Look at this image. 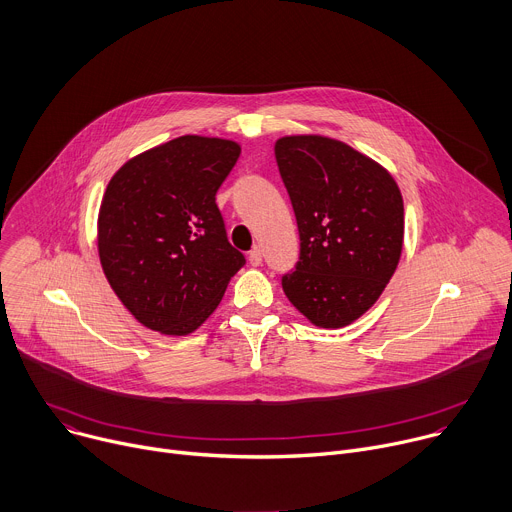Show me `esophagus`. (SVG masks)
I'll return each instance as SVG.
<instances>
[{
  "mask_svg": "<svg viewBox=\"0 0 512 512\" xmlns=\"http://www.w3.org/2000/svg\"><path fill=\"white\" fill-rule=\"evenodd\" d=\"M261 261H263V253H261L259 247H255V249L249 253V263H251L253 267H257V265H261Z\"/></svg>",
  "mask_w": 512,
  "mask_h": 512,
  "instance_id": "1",
  "label": "esophagus"
}]
</instances>
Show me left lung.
<instances>
[{
    "label": "left lung",
    "mask_w": 512,
    "mask_h": 512,
    "mask_svg": "<svg viewBox=\"0 0 512 512\" xmlns=\"http://www.w3.org/2000/svg\"><path fill=\"white\" fill-rule=\"evenodd\" d=\"M275 161L300 232V259L282 288L316 327H347L398 267L402 194L380 163L329 136L277 138Z\"/></svg>",
    "instance_id": "8db88e82"
}]
</instances>
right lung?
<instances>
[{"instance_id": "right-lung-1", "label": "right lung", "mask_w": 512, "mask_h": 512, "mask_svg": "<svg viewBox=\"0 0 512 512\" xmlns=\"http://www.w3.org/2000/svg\"><path fill=\"white\" fill-rule=\"evenodd\" d=\"M239 155L235 141L185 134L128 159L110 179L98 253L112 290L147 329L194 333L245 265L216 206Z\"/></svg>"}]
</instances>
